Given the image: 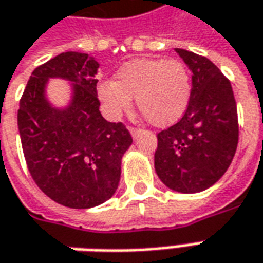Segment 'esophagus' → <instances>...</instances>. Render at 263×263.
<instances>
[{
  "instance_id": "esophagus-1",
  "label": "esophagus",
  "mask_w": 263,
  "mask_h": 263,
  "mask_svg": "<svg viewBox=\"0 0 263 263\" xmlns=\"http://www.w3.org/2000/svg\"><path fill=\"white\" fill-rule=\"evenodd\" d=\"M140 133H142V130H140V128L130 127V135H132V137H133V139H137Z\"/></svg>"
}]
</instances>
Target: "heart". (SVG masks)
I'll return each mask as SVG.
<instances>
[{
    "label": "heart",
    "instance_id": "1",
    "mask_svg": "<svg viewBox=\"0 0 263 263\" xmlns=\"http://www.w3.org/2000/svg\"><path fill=\"white\" fill-rule=\"evenodd\" d=\"M97 95L111 117L137 108L158 127H166L184 116L191 97L190 73L182 62L137 58L121 65L116 81H101Z\"/></svg>",
    "mask_w": 263,
    "mask_h": 263
}]
</instances>
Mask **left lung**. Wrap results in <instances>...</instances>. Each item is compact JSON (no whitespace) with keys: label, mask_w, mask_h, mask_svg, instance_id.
I'll return each mask as SVG.
<instances>
[{"label":"left lung","mask_w":263,"mask_h":263,"mask_svg":"<svg viewBox=\"0 0 263 263\" xmlns=\"http://www.w3.org/2000/svg\"><path fill=\"white\" fill-rule=\"evenodd\" d=\"M193 77L184 117L158 135L155 171L168 188L201 193L224 175L237 140V108L233 89L217 66L200 54L175 49Z\"/></svg>","instance_id":"obj_1"}]
</instances>
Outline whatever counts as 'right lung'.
<instances>
[{
  "label": "right lung",
  "instance_id": "add662e5",
  "mask_svg": "<svg viewBox=\"0 0 263 263\" xmlns=\"http://www.w3.org/2000/svg\"><path fill=\"white\" fill-rule=\"evenodd\" d=\"M98 62L66 52L33 70L17 123L30 174L43 193L69 209H92L114 195L121 159L133 143L123 123L107 121L97 97ZM66 80L70 100L56 106L48 81Z\"/></svg>",
  "mask_w": 263,
  "mask_h": 263
}]
</instances>
